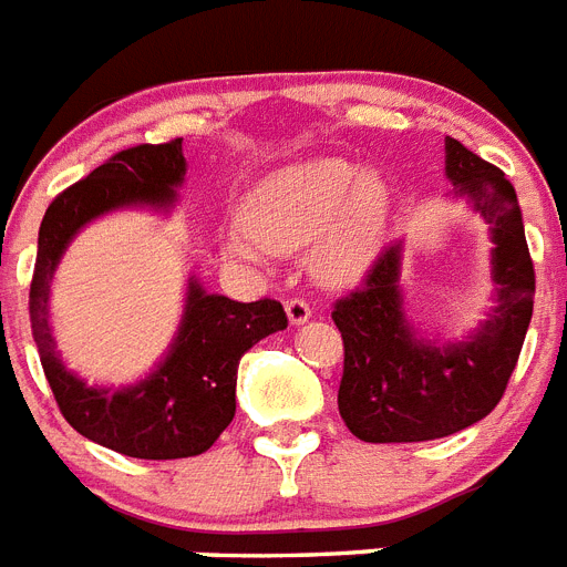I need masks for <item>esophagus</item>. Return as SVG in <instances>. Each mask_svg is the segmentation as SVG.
<instances>
[{
    "label": "esophagus",
    "instance_id": "esophagus-1",
    "mask_svg": "<svg viewBox=\"0 0 567 567\" xmlns=\"http://www.w3.org/2000/svg\"><path fill=\"white\" fill-rule=\"evenodd\" d=\"M285 311H288L291 326H302V322L311 320V306H308L306 299H288V302H285Z\"/></svg>",
    "mask_w": 567,
    "mask_h": 567
}]
</instances>
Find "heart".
Listing matches in <instances>:
<instances>
[{
    "mask_svg": "<svg viewBox=\"0 0 567 567\" xmlns=\"http://www.w3.org/2000/svg\"><path fill=\"white\" fill-rule=\"evenodd\" d=\"M392 216V187L349 158L279 166L245 198V227L225 233V250L265 265L270 250L311 245L308 268L326 285L357 282L378 259Z\"/></svg>",
    "mask_w": 567,
    "mask_h": 567,
    "instance_id": "obj_1",
    "label": "heart"
}]
</instances>
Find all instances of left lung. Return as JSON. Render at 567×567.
<instances>
[{
	"mask_svg": "<svg viewBox=\"0 0 567 567\" xmlns=\"http://www.w3.org/2000/svg\"><path fill=\"white\" fill-rule=\"evenodd\" d=\"M450 198H464L489 227L493 306L464 340L426 334L406 313L403 239L383 247L354 293L334 306L346 346L337 406L369 444H412L467 430L502 401L534 317V261L516 189L502 169L446 137Z\"/></svg>",
	"mask_w": 567,
	"mask_h": 567,
	"instance_id": "1",
	"label": "left lung"
}]
</instances>
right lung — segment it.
<instances>
[{
    "instance_id": "1",
    "label": "right lung",
    "mask_w": 567,
    "mask_h": 567,
    "mask_svg": "<svg viewBox=\"0 0 567 567\" xmlns=\"http://www.w3.org/2000/svg\"><path fill=\"white\" fill-rule=\"evenodd\" d=\"M187 161L178 141L123 150L60 193L45 210L31 282V331L60 412L83 437L130 458L166 461L207 453L236 415V374L247 349L288 328L276 299L236 302L187 279L184 313L166 354L146 378L97 386L71 372L51 334L49 299L56 265L85 225L117 210L169 213Z\"/></svg>"
}]
</instances>
